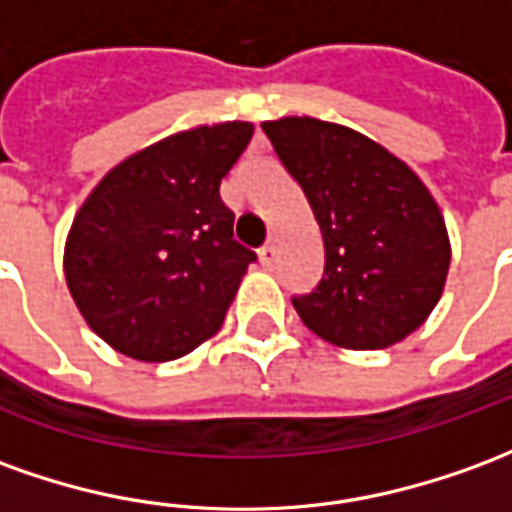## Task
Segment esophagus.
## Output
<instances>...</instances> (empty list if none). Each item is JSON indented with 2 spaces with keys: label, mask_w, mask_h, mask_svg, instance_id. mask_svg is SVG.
I'll list each match as a JSON object with an SVG mask.
<instances>
[{
  "label": "esophagus",
  "mask_w": 512,
  "mask_h": 512,
  "mask_svg": "<svg viewBox=\"0 0 512 512\" xmlns=\"http://www.w3.org/2000/svg\"><path fill=\"white\" fill-rule=\"evenodd\" d=\"M274 255H277V249H274V246L271 244H266V246H260V249H257V257H260V263H263V266H271V263H274Z\"/></svg>",
  "instance_id": "34e87169"
}]
</instances>
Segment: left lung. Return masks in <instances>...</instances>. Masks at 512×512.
Listing matches in <instances>:
<instances>
[{"label":"left lung","instance_id":"obj_1","mask_svg":"<svg viewBox=\"0 0 512 512\" xmlns=\"http://www.w3.org/2000/svg\"><path fill=\"white\" fill-rule=\"evenodd\" d=\"M302 185L324 238V274L293 307L343 349H385L418 330L441 299L452 246L441 207L405 160L343 124L263 121Z\"/></svg>","mask_w":512,"mask_h":512}]
</instances>
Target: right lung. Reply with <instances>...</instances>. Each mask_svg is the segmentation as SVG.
<instances>
[{
	"mask_svg": "<svg viewBox=\"0 0 512 512\" xmlns=\"http://www.w3.org/2000/svg\"><path fill=\"white\" fill-rule=\"evenodd\" d=\"M255 127L202 124L107 171L71 221L63 271L88 327L116 352L166 363L224 324L255 252L219 196Z\"/></svg>",
	"mask_w": 512,
	"mask_h": 512,
	"instance_id": "add662e5",
	"label": "right lung"
}]
</instances>
